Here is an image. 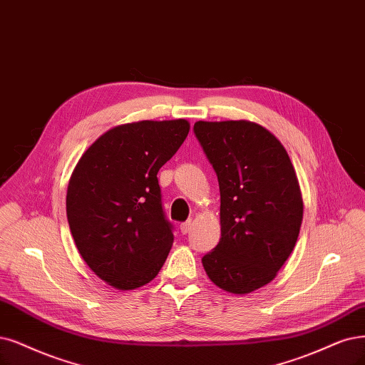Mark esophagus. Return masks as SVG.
<instances>
[{"mask_svg": "<svg viewBox=\"0 0 365 365\" xmlns=\"http://www.w3.org/2000/svg\"><path fill=\"white\" fill-rule=\"evenodd\" d=\"M191 228H192V221H186V222L180 224V232H182L183 235L190 233V232H191Z\"/></svg>", "mask_w": 365, "mask_h": 365, "instance_id": "34e87169", "label": "esophagus"}]
</instances>
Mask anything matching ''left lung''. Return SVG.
Listing matches in <instances>:
<instances>
[{
    "label": "left lung",
    "instance_id": "left-lung-1",
    "mask_svg": "<svg viewBox=\"0 0 365 365\" xmlns=\"http://www.w3.org/2000/svg\"><path fill=\"white\" fill-rule=\"evenodd\" d=\"M217 171L221 239L201 262L215 286L247 294L271 282L298 240L304 201L294 167L275 135L250 120L197 121Z\"/></svg>",
    "mask_w": 365,
    "mask_h": 365
}]
</instances>
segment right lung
I'll return each mask as SVG.
<instances>
[{
    "label": "right lung",
    "mask_w": 365,
    "mask_h": 365,
    "mask_svg": "<svg viewBox=\"0 0 365 365\" xmlns=\"http://www.w3.org/2000/svg\"><path fill=\"white\" fill-rule=\"evenodd\" d=\"M190 121L141 120L102 133L79 158L66 195L81 257L106 284L150 282L173 247L158 171L179 150Z\"/></svg>",
    "instance_id": "1"
}]
</instances>
